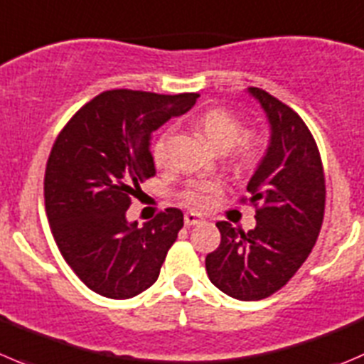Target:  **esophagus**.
Instances as JSON below:
<instances>
[{"label":"esophagus","mask_w":364,"mask_h":364,"mask_svg":"<svg viewBox=\"0 0 364 364\" xmlns=\"http://www.w3.org/2000/svg\"><path fill=\"white\" fill-rule=\"evenodd\" d=\"M199 222H203V217H200V215L192 213V211L185 213V224L186 225H196V224H199Z\"/></svg>","instance_id":"34e87169"}]
</instances>
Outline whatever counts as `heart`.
<instances>
[{"label": "heart", "mask_w": 364, "mask_h": 364, "mask_svg": "<svg viewBox=\"0 0 364 364\" xmlns=\"http://www.w3.org/2000/svg\"><path fill=\"white\" fill-rule=\"evenodd\" d=\"M196 128L208 142L220 151L231 149L232 158L238 164L249 165L257 160L261 153L259 136L252 133H242V121L225 108H210L199 115ZM153 158L158 165L167 158V139H160L153 149ZM220 192V183L215 179L192 183L183 192V199L193 208H206Z\"/></svg>", "instance_id": "heart-1"}]
</instances>
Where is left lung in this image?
Listing matches in <instances>:
<instances>
[{
    "instance_id": "obj_1",
    "label": "left lung",
    "mask_w": 364,
    "mask_h": 364,
    "mask_svg": "<svg viewBox=\"0 0 364 364\" xmlns=\"http://www.w3.org/2000/svg\"><path fill=\"white\" fill-rule=\"evenodd\" d=\"M270 126V140L247 192L257 206L249 232L217 222L220 245L206 256L211 283L238 301H261L284 287L318 238L326 179L318 147L301 117L261 88H247Z\"/></svg>"
}]
</instances>
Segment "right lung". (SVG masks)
I'll return each instance as SVG.
<instances>
[{"label":"right lung","mask_w":364,"mask_h":364,"mask_svg":"<svg viewBox=\"0 0 364 364\" xmlns=\"http://www.w3.org/2000/svg\"><path fill=\"white\" fill-rule=\"evenodd\" d=\"M199 94L108 90L76 112L55 140L44 178L53 238L77 277L108 299H132L156 283L183 228L167 208L151 222L126 218L140 183L156 174L151 133L186 114Z\"/></svg>","instance_id":"right-lung-1"}]
</instances>
